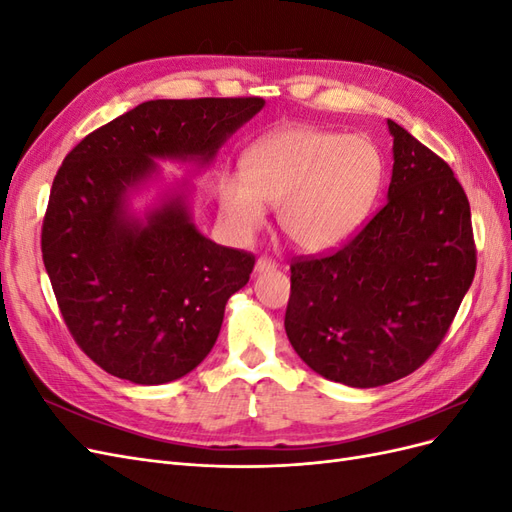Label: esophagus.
Returning a JSON list of instances; mask_svg holds the SVG:
<instances>
[{
  "instance_id": "esophagus-1",
  "label": "esophagus",
  "mask_w": 512,
  "mask_h": 512,
  "mask_svg": "<svg viewBox=\"0 0 512 512\" xmlns=\"http://www.w3.org/2000/svg\"><path fill=\"white\" fill-rule=\"evenodd\" d=\"M275 267H277V262H275L273 258H269V256H260V258L256 260V267H254V271H256V273H262V271H275Z\"/></svg>"
}]
</instances>
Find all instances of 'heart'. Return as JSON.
Returning <instances> with one entry per match:
<instances>
[{"instance_id":"b5f03b06","label":"heart","mask_w":512,"mask_h":512,"mask_svg":"<svg viewBox=\"0 0 512 512\" xmlns=\"http://www.w3.org/2000/svg\"><path fill=\"white\" fill-rule=\"evenodd\" d=\"M382 156L365 136L316 128H284L258 141L243 160V179L222 183L220 203L239 232L265 222L277 209L282 235L307 252L342 243L374 203Z\"/></svg>"}]
</instances>
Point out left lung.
I'll return each instance as SVG.
<instances>
[{
    "mask_svg": "<svg viewBox=\"0 0 512 512\" xmlns=\"http://www.w3.org/2000/svg\"><path fill=\"white\" fill-rule=\"evenodd\" d=\"M389 200L329 254L294 256L284 327L316 374L356 389L438 350L476 271L468 196L451 166L389 119Z\"/></svg>",
    "mask_w": 512,
    "mask_h": 512,
    "instance_id": "8db88e82",
    "label": "left lung"
}]
</instances>
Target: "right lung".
I'll return each instance as SVG.
<instances>
[{"label":"right lung","mask_w":512,"mask_h":512,"mask_svg":"<svg viewBox=\"0 0 512 512\" xmlns=\"http://www.w3.org/2000/svg\"><path fill=\"white\" fill-rule=\"evenodd\" d=\"M265 100H149L76 145L53 179L42 260L74 342L111 376L173 382L211 352L254 254L200 235L183 194L128 218L126 194L153 158L209 162Z\"/></svg>","instance_id":"right-lung-1"}]
</instances>
